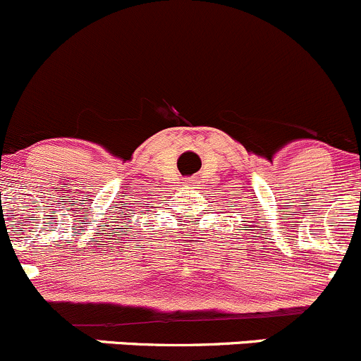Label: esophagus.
I'll return each instance as SVG.
<instances>
[{"label":"esophagus","instance_id":"esophagus-1","mask_svg":"<svg viewBox=\"0 0 361 361\" xmlns=\"http://www.w3.org/2000/svg\"><path fill=\"white\" fill-rule=\"evenodd\" d=\"M189 184H191V185H192V184H195V180H192V179H191V180H189Z\"/></svg>","mask_w":361,"mask_h":361}]
</instances>
